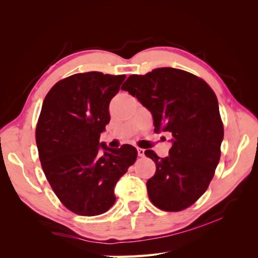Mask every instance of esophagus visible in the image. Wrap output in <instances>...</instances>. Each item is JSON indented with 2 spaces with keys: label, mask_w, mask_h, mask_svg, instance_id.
Segmentation results:
<instances>
[{
  "label": "esophagus",
  "mask_w": 258,
  "mask_h": 258,
  "mask_svg": "<svg viewBox=\"0 0 258 258\" xmlns=\"http://www.w3.org/2000/svg\"><path fill=\"white\" fill-rule=\"evenodd\" d=\"M137 151H138V155H139V157H144V153H145V150H143V148H140V147H138L137 148Z\"/></svg>",
  "instance_id": "34e87169"
}]
</instances>
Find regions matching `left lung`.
<instances>
[{
  "label": "left lung",
  "instance_id": "1",
  "mask_svg": "<svg viewBox=\"0 0 258 258\" xmlns=\"http://www.w3.org/2000/svg\"><path fill=\"white\" fill-rule=\"evenodd\" d=\"M121 89L152 113L155 131L172 136L168 157L145 151L156 163L146 183L150 200L167 212L187 209L208 189L221 158L224 126L214 91L200 77L173 68L130 75Z\"/></svg>",
  "mask_w": 258,
  "mask_h": 258
}]
</instances>
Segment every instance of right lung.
Segmentation results:
<instances>
[{
  "label": "right lung",
  "mask_w": 258,
  "mask_h": 258,
  "mask_svg": "<svg viewBox=\"0 0 258 258\" xmlns=\"http://www.w3.org/2000/svg\"><path fill=\"white\" fill-rule=\"evenodd\" d=\"M124 79L77 73L54 84L44 99L35 130L38 157L53 192L75 214L106 212L116 200V183L137 159L134 146L99 142L110 122L108 105Z\"/></svg>",
  "instance_id": "obj_1"
}]
</instances>
